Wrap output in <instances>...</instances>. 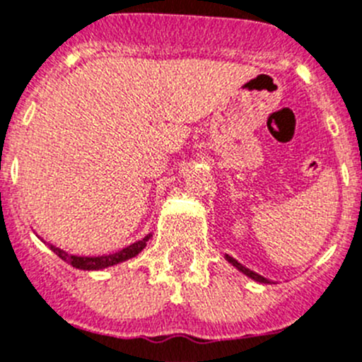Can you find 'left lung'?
Listing matches in <instances>:
<instances>
[{
  "label": "left lung",
  "instance_id": "8db88e82",
  "mask_svg": "<svg viewBox=\"0 0 362 362\" xmlns=\"http://www.w3.org/2000/svg\"><path fill=\"white\" fill-rule=\"evenodd\" d=\"M223 257H226V261H227V263H230V264H233V267H235L236 270H238V272H242L243 275H247V277H249V279H252V281L259 282V284H277V282H275V281H270V279H267V277H263V275L256 274V272H254V270H250V268L243 267L242 263H238V261H236L235 257H233V256H229V254H223Z\"/></svg>",
  "mask_w": 362,
  "mask_h": 362
}]
</instances>
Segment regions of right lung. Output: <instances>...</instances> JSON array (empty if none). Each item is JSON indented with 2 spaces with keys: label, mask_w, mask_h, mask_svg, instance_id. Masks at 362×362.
<instances>
[{
  "label": "right lung",
  "mask_w": 362,
  "mask_h": 362,
  "mask_svg": "<svg viewBox=\"0 0 362 362\" xmlns=\"http://www.w3.org/2000/svg\"><path fill=\"white\" fill-rule=\"evenodd\" d=\"M151 236H153V233H149V235H146L142 240L132 243V245H127L124 247V249L117 250V252L103 254V256H74V254L65 252V250L60 249V247H54L53 243H46V245L49 247V249L53 250L60 259H64L65 263L72 264V267L78 268V270L92 272V270H105V268L115 267V264L124 263V261L132 259V257H136L144 249H146Z\"/></svg>",
  "instance_id": "add662e5"
}]
</instances>
